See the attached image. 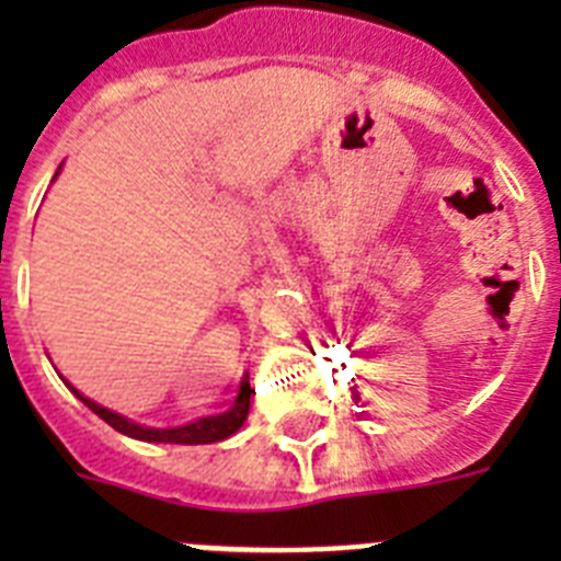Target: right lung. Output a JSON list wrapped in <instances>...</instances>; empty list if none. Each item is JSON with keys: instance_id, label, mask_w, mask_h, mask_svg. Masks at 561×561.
Here are the masks:
<instances>
[{"instance_id": "1", "label": "right lung", "mask_w": 561, "mask_h": 561, "mask_svg": "<svg viewBox=\"0 0 561 561\" xmlns=\"http://www.w3.org/2000/svg\"><path fill=\"white\" fill-rule=\"evenodd\" d=\"M58 171H61V165H58ZM56 176H53V180H56ZM64 385H67V388L72 390V393H76L78 399L92 410V413L101 415L108 427L128 435V438L146 440V444H216V440L230 438V435L247 421V413H250V399L252 393H255V390L250 388V376H244V379H241V388H238V396L232 399V404L225 410V413L205 415V419H196L191 421V424H182V427H142V424H137V421L126 419V415L114 413V410L103 408V404H98V401L87 399V396H83L81 390L72 388L67 379H64Z\"/></svg>"}]
</instances>
